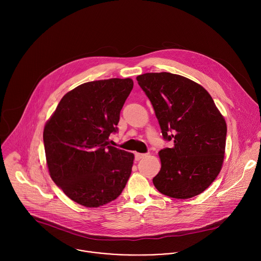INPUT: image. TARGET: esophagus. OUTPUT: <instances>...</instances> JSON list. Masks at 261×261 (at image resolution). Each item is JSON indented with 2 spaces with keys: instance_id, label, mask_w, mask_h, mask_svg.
<instances>
[{
  "instance_id": "esophagus-1",
  "label": "esophagus",
  "mask_w": 261,
  "mask_h": 261,
  "mask_svg": "<svg viewBox=\"0 0 261 261\" xmlns=\"http://www.w3.org/2000/svg\"><path fill=\"white\" fill-rule=\"evenodd\" d=\"M144 157H146V155L145 154H140V153H135V160H140V159H142V158H144Z\"/></svg>"
}]
</instances>
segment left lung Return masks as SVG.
Here are the masks:
<instances>
[{
    "label": "left lung",
    "instance_id": "obj_1",
    "mask_svg": "<svg viewBox=\"0 0 261 261\" xmlns=\"http://www.w3.org/2000/svg\"><path fill=\"white\" fill-rule=\"evenodd\" d=\"M150 99L163 138L172 147L159 152L161 169L153 178L162 194L187 199L202 193L224 161L227 126L207 91L168 72L136 77Z\"/></svg>",
    "mask_w": 261,
    "mask_h": 261
}]
</instances>
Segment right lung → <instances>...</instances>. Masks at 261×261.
Returning <instances> with one entry per match:
<instances>
[{"instance_id":"add662e5","label":"right lung","mask_w":261,"mask_h":261,"mask_svg":"<svg viewBox=\"0 0 261 261\" xmlns=\"http://www.w3.org/2000/svg\"><path fill=\"white\" fill-rule=\"evenodd\" d=\"M133 89L131 79L83 84L68 92L43 131L49 175L73 201L98 207L122 193L134 155L109 145Z\"/></svg>"}]
</instances>
